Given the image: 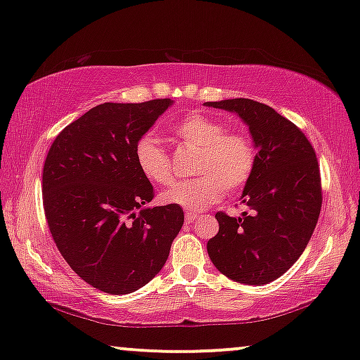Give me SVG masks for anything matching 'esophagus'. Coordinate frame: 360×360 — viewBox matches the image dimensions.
Here are the masks:
<instances>
[{
	"mask_svg": "<svg viewBox=\"0 0 360 360\" xmlns=\"http://www.w3.org/2000/svg\"><path fill=\"white\" fill-rule=\"evenodd\" d=\"M196 218H198V214H196V213H191V211H186V213H185L186 223H195Z\"/></svg>",
	"mask_w": 360,
	"mask_h": 360,
	"instance_id": "34e87169",
	"label": "esophagus"
}]
</instances>
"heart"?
Here are the masks:
<instances>
[{
  "label": "heart",
  "mask_w": 360,
  "mask_h": 360,
  "mask_svg": "<svg viewBox=\"0 0 360 360\" xmlns=\"http://www.w3.org/2000/svg\"><path fill=\"white\" fill-rule=\"evenodd\" d=\"M181 146L196 149L195 179L181 181L164 193L169 203L190 211H203L214 205L224 190L239 191L252 179L257 165V150L243 131L226 129L224 124L203 112H190L172 127ZM137 169L150 184L169 186L175 181L170 155L154 137L142 136L136 142Z\"/></svg>",
  "instance_id": "heart-1"
}]
</instances>
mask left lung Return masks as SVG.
<instances>
[{
  "label": "left lung",
  "mask_w": 360,
  "mask_h": 360,
  "mask_svg": "<svg viewBox=\"0 0 360 360\" xmlns=\"http://www.w3.org/2000/svg\"><path fill=\"white\" fill-rule=\"evenodd\" d=\"M206 105L238 112L257 147L240 201L249 211L240 218L216 213L219 233L206 245L210 259L236 282L269 283L297 262L318 223L323 190L316 152L297 124L264 103L234 98Z\"/></svg>",
  "instance_id": "8db88e82"
}]
</instances>
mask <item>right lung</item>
<instances>
[{"instance_id":"add662e5","label":"right lung","mask_w":360,"mask_h":360,"mask_svg":"<svg viewBox=\"0 0 360 360\" xmlns=\"http://www.w3.org/2000/svg\"><path fill=\"white\" fill-rule=\"evenodd\" d=\"M172 105L103 103L52 142L42 170V203L62 257L101 292L124 295L149 283L184 226L179 205L154 206L155 191L134 159L136 142Z\"/></svg>"}]
</instances>
